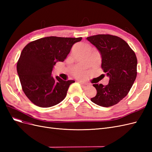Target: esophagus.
Returning <instances> with one entry per match:
<instances>
[{"instance_id":"esophagus-1","label":"esophagus","mask_w":152,"mask_h":152,"mask_svg":"<svg viewBox=\"0 0 152 152\" xmlns=\"http://www.w3.org/2000/svg\"><path fill=\"white\" fill-rule=\"evenodd\" d=\"M79 83L80 84L81 86L82 87V88H87V87L89 86V84L88 83H86V82H80Z\"/></svg>"}]
</instances>
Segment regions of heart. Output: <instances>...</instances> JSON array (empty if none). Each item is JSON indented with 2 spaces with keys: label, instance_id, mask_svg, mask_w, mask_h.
Here are the masks:
<instances>
[{
  "label": "heart",
  "instance_id": "obj_1",
  "mask_svg": "<svg viewBox=\"0 0 152 152\" xmlns=\"http://www.w3.org/2000/svg\"><path fill=\"white\" fill-rule=\"evenodd\" d=\"M77 75H82V73L81 72H79L77 73Z\"/></svg>",
  "mask_w": 152,
  "mask_h": 152
}]
</instances>
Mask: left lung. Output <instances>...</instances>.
I'll return each instance as SVG.
<instances>
[{"label": "left lung", "mask_w": 152, "mask_h": 152, "mask_svg": "<svg viewBox=\"0 0 152 152\" xmlns=\"http://www.w3.org/2000/svg\"><path fill=\"white\" fill-rule=\"evenodd\" d=\"M87 40L99 50L102 68L110 79L107 86L93 84L97 94L91 100L102 107H112L126 97L136 80V54L125 40L117 36L99 34Z\"/></svg>", "instance_id": "1"}]
</instances>
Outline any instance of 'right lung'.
<instances>
[{"mask_svg":"<svg viewBox=\"0 0 152 152\" xmlns=\"http://www.w3.org/2000/svg\"><path fill=\"white\" fill-rule=\"evenodd\" d=\"M82 37H47L31 42L23 49L17 63V72L23 91L31 102L42 108L56 105L65 99L73 80L53 77L58 61H64L73 45Z\"/></svg>","mask_w":152,"mask_h":152,"instance_id":"obj_1","label":"right lung"}]
</instances>
